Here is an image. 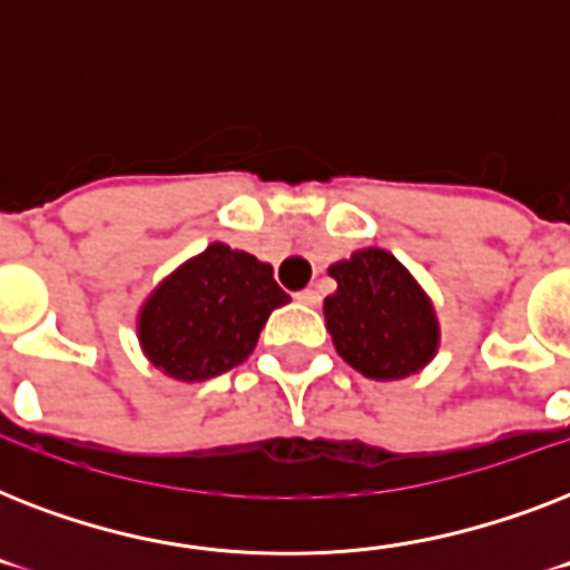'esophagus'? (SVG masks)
Masks as SVG:
<instances>
[{"mask_svg": "<svg viewBox=\"0 0 570 570\" xmlns=\"http://www.w3.org/2000/svg\"><path fill=\"white\" fill-rule=\"evenodd\" d=\"M295 298L302 304H307V307H316V304L322 302V295L316 293V289H302V293H295Z\"/></svg>", "mask_w": 570, "mask_h": 570, "instance_id": "esophagus-1", "label": "esophagus"}]
</instances>
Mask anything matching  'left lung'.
Returning a JSON list of instances; mask_svg holds the SVG:
<instances>
[{
  "mask_svg": "<svg viewBox=\"0 0 570 570\" xmlns=\"http://www.w3.org/2000/svg\"><path fill=\"white\" fill-rule=\"evenodd\" d=\"M337 293L325 298V322L337 355L375 381L423 370L438 352L432 302L393 254L355 250L328 268Z\"/></svg>",
  "mask_w": 570,
  "mask_h": 570,
  "instance_id": "8db88e82",
  "label": "left lung"
}]
</instances>
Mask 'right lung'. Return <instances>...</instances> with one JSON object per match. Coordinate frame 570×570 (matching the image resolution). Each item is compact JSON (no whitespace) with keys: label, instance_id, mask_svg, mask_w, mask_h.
Segmentation results:
<instances>
[{"label":"right lung","instance_id":"right-lung-1","mask_svg":"<svg viewBox=\"0 0 570 570\" xmlns=\"http://www.w3.org/2000/svg\"><path fill=\"white\" fill-rule=\"evenodd\" d=\"M286 302L268 263L215 242L156 286L138 316V340L165 375L215 379L248 361L268 313Z\"/></svg>","mask_w":570,"mask_h":570}]
</instances>
